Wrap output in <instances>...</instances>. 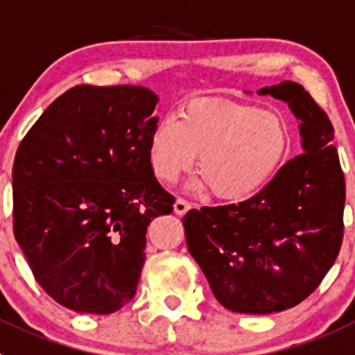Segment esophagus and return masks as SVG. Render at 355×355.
I'll return each mask as SVG.
<instances>
[{
	"mask_svg": "<svg viewBox=\"0 0 355 355\" xmlns=\"http://www.w3.org/2000/svg\"><path fill=\"white\" fill-rule=\"evenodd\" d=\"M191 207H193V205H191L189 201L182 200V198H177V201H175V205H173V210H175V214H177V216H184L185 212H189Z\"/></svg>",
	"mask_w": 355,
	"mask_h": 355,
	"instance_id": "1",
	"label": "esophagus"
}]
</instances>
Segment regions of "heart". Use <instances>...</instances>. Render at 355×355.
<instances>
[{
    "mask_svg": "<svg viewBox=\"0 0 355 355\" xmlns=\"http://www.w3.org/2000/svg\"><path fill=\"white\" fill-rule=\"evenodd\" d=\"M292 130L283 114L254 104L200 98L162 118L148 138L150 168L159 180L175 184L198 161V191H214L226 203L260 193L285 164Z\"/></svg>",
    "mask_w": 355,
    "mask_h": 355,
    "instance_id": "heart-1",
    "label": "heart"
}]
</instances>
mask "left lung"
Masks as SVG:
<instances>
[{
    "mask_svg": "<svg viewBox=\"0 0 355 355\" xmlns=\"http://www.w3.org/2000/svg\"><path fill=\"white\" fill-rule=\"evenodd\" d=\"M257 94L288 104L301 122L302 155L251 200L189 210L184 228L217 301L269 315L304 301L333 267L343 241L345 177L333 125L301 85L283 81Z\"/></svg>",
    "mask_w": 355,
    "mask_h": 355,
    "instance_id": "left-lung-1",
    "label": "left lung"
}]
</instances>
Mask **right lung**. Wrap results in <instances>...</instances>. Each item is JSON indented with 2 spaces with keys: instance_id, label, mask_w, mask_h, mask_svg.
<instances>
[{
  "instance_id": "right-lung-1",
  "label": "right lung",
  "mask_w": 355,
  "mask_h": 355,
  "mask_svg": "<svg viewBox=\"0 0 355 355\" xmlns=\"http://www.w3.org/2000/svg\"><path fill=\"white\" fill-rule=\"evenodd\" d=\"M157 102L143 86H74L19 145L15 241L38 285L65 308L110 315L129 302L146 228L173 210L148 161Z\"/></svg>"
}]
</instances>
